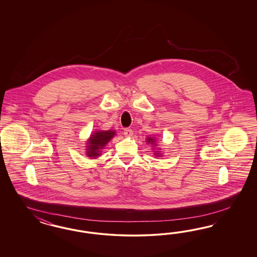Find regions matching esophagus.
<instances>
[{
    "label": "esophagus",
    "instance_id": "34e87169",
    "mask_svg": "<svg viewBox=\"0 0 257 257\" xmlns=\"http://www.w3.org/2000/svg\"><path fill=\"white\" fill-rule=\"evenodd\" d=\"M123 134H124L126 137H132L133 136V131L132 129H129V128H125L124 131H123Z\"/></svg>",
    "mask_w": 257,
    "mask_h": 257
}]
</instances>
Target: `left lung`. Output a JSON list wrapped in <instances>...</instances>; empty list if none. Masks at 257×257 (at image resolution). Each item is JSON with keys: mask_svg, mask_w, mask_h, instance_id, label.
<instances>
[{"mask_svg": "<svg viewBox=\"0 0 257 257\" xmlns=\"http://www.w3.org/2000/svg\"><path fill=\"white\" fill-rule=\"evenodd\" d=\"M147 142H148V143H151V144L156 145V144H155L156 140H155V139H153V138H148V139H147Z\"/></svg>", "mask_w": 257, "mask_h": 257, "instance_id": "1", "label": "left lung"}]
</instances>
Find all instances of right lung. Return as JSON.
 Listing matches in <instances>:
<instances>
[{
    "instance_id": "right-lung-1",
    "label": "right lung",
    "mask_w": 257,
    "mask_h": 257,
    "mask_svg": "<svg viewBox=\"0 0 257 257\" xmlns=\"http://www.w3.org/2000/svg\"><path fill=\"white\" fill-rule=\"evenodd\" d=\"M114 136L115 132L112 130L94 133L93 135H91L89 141L87 142L88 146H86V155L91 158L100 156L101 149L103 148V146H105V144H107L109 140Z\"/></svg>"
}]
</instances>
